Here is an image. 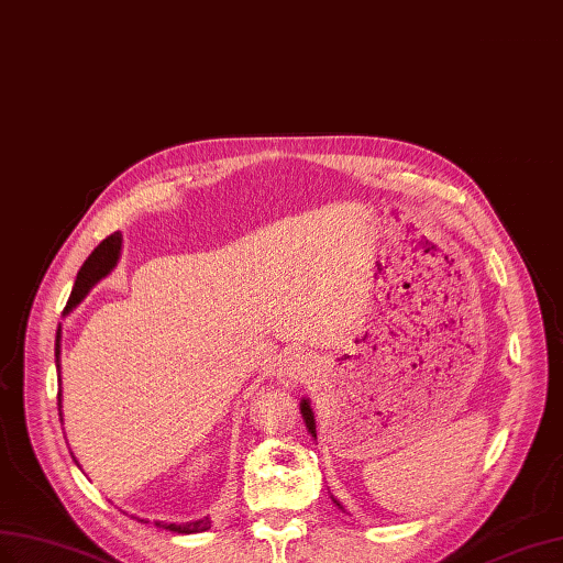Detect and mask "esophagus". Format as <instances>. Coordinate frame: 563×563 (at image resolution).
Instances as JSON below:
<instances>
[{"label":"esophagus","instance_id":"34e87169","mask_svg":"<svg viewBox=\"0 0 563 563\" xmlns=\"http://www.w3.org/2000/svg\"><path fill=\"white\" fill-rule=\"evenodd\" d=\"M316 371V363L311 358V353L307 351H292L287 356L278 371V379L285 387H292V384H303Z\"/></svg>","mask_w":563,"mask_h":563}]
</instances>
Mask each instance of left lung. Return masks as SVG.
<instances>
[{
  "mask_svg": "<svg viewBox=\"0 0 563 563\" xmlns=\"http://www.w3.org/2000/svg\"><path fill=\"white\" fill-rule=\"evenodd\" d=\"M301 415H303V420H307V427L311 431V437H316V420H313V410L309 406V400H303V404H301Z\"/></svg>",
  "mask_w": 563,
  "mask_h": 563,
  "instance_id": "left-lung-1",
  "label": "left lung"
}]
</instances>
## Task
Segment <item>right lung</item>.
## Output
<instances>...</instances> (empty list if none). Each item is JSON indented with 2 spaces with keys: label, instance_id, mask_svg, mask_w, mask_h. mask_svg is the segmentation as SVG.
<instances>
[{
  "label": "right lung",
  "instance_id": "1",
  "mask_svg": "<svg viewBox=\"0 0 563 563\" xmlns=\"http://www.w3.org/2000/svg\"><path fill=\"white\" fill-rule=\"evenodd\" d=\"M120 247H122V238H120V231L110 233L106 240H101L99 247H96L89 256L87 262L82 264V268H79L77 273V280L73 285V292H70V299L66 303V311H70L73 307H77L79 301H82L87 297V292L91 290V287L99 283L101 278H106L108 273L112 271V266L118 264V256H120ZM58 340H60V332H56V367L60 371V363H58ZM58 408H60V391H58ZM155 526L159 528H167V531L172 533H202L210 528V519H200V521H192V523H186V526H176V523H163L157 521Z\"/></svg>",
  "mask_w": 563,
  "mask_h": 563
}]
</instances>
